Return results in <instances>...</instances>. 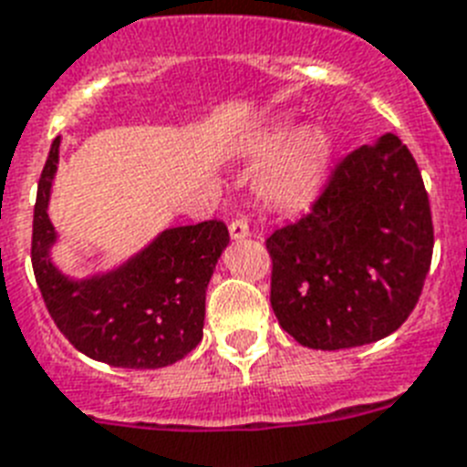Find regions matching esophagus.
<instances>
[{"label": "esophagus", "instance_id": "1", "mask_svg": "<svg viewBox=\"0 0 467 467\" xmlns=\"http://www.w3.org/2000/svg\"><path fill=\"white\" fill-rule=\"evenodd\" d=\"M249 234H252V230H249V223L246 221L237 218V221L230 223V237H233V240H244Z\"/></svg>", "mask_w": 467, "mask_h": 467}]
</instances>
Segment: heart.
Segmentation results:
<instances>
[{
  "instance_id": "heart-1",
  "label": "heart",
  "mask_w": 467,
  "mask_h": 467,
  "mask_svg": "<svg viewBox=\"0 0 467 467\" xmlns=\"http://www.w3.org/2000/svg\"><path fill=\"white\" fill-rule=\"evenodd\" d=\"M240 153L246 161L268 158L259 172V192L271 206L302 208L324 189L336 141L321 127L278 119L246 136Z\"/></svg>"
}]
</instances>
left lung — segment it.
<instances>
[{
    "instance_id": "1",
    "label": "left lung",
    "mask_w": 467,
    "mask_h": 467,
    "mask_svg": "<svg viewBox=\"0 0 467 467\" xmlns=\"http://www.w3.org/2000/svg\"><path fill=\"white\" fill-rule=\"evenodd\" d=\"M271 306L312 350L374 343L418 305L434 227L422 174L396 134L352 150L312 211L266 240Z\"/></svg>"
}]
</instances>
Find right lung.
Instances as JSON below:
<instances>
[{
	"mask_svg": "<svg viewBox=\"0 0 467 467\" xmlns=\"http://www.w3.org/2000/svg\"><path fill=\"white\" fill-rule=\"evenodd\" d=\"M59 143L57 136L40 174L30 246L49 317L90 359L127 369L174 365L203 338L208 280L230 244L225 223L168 227L119 266L69 278L52 261L57 230L47 215Z\"/></svg>",
	"mask_w": 467,
	"mask_h": 467,
	"instance_id": "obj_1",
	"label": "right lung"
}]
</instances>
